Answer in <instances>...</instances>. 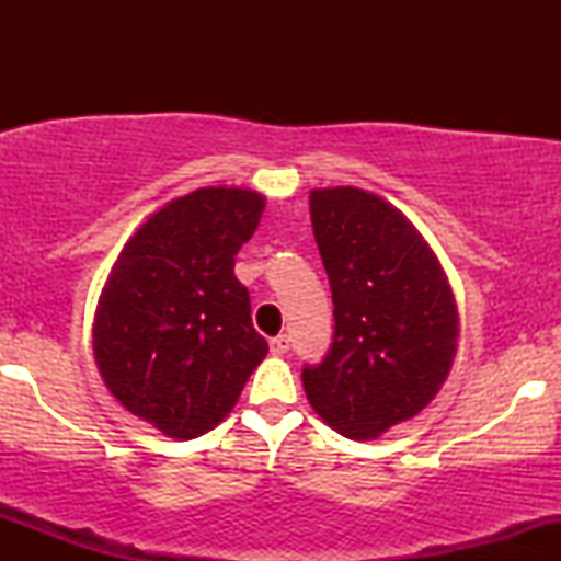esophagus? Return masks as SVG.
I'll use <instances>...</instances> for the list:
<instances>
[{
	"label": "esophagus",
	"mask_w": 561,
	"mask_h": 561,
	"mask_svg": "<svg viewBox=\"0 0 561 561\" xmlns=\"http://www.w3.org/2000/svg\"><path fill=\"white\" fill-rule=\"evenodd\" d=\"M272 353L274 356H285V353L289 351V334H276V337H272Z\"/></svg>",
	"instance_id": "esophagus-1"
}]
</instances>
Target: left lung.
<instances>
[{
    "instance_id": "left-lung-1",
    "label": "left lung",
    "mask_w": 561,
    "mask_h": 561,
    "mask_svg": "<svg viewBox=\"0 0 561 561\" xmlns=\"http://www.w3.org/2000/svg\"><path fill=\"white\" fill-rule=\"evenodd\" d=\"M311 224L334 334L324 362L302 366V388L330 427L377 437L446 382L459 337L454 295L420 231L377 195L313 190Z\"/></svg>"
}]
</instances>
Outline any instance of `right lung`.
Here are the masks:
<instances>
[{
  "mask_svg": "<svg viewBox=\"0 0 561 561\" xmlns=\"http://www.w3.org/2000/svg\"><path fill=\"white\" fill-rule=\"evenodd\" d=\"M263 197L208 186L171 199L121 250L94 319V356L111 392L171 437H197L234 409L266 358L234 255Z\"/></svg>",
  "mask_w": 561,
  "mask_h": 561,
  "instance_id": "obj_1",
  "label": "right lung"
}]
</instances>
